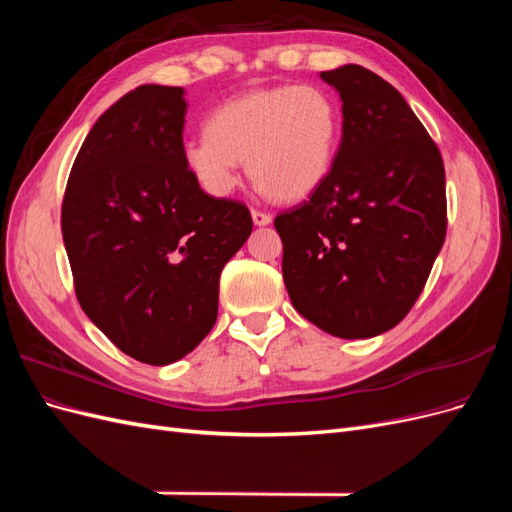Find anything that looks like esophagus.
Instances as JSON below:
<instances>
[{
    "instance_id": "34e87169",
    "label": "esophagus",
    "mask_w": 512,
    "mask_h": 512,
    "mask_svg": "<svg viewBox=\"0 0 512 512\" xmlns=\"http://www.w3.org/2000/svg\"><path fill=\"white\" fill-rule=\"evenodd\" d=\"M252 220L256 226H267V224H271V215L267 211L252 209Z\"/></svg>"
}]
</instances>
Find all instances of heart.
<instances>
[{"label": "heart", "mask_w": 512, "mask_h": 512, "mask_svg": "<svg viewBox=\"0 0 512 512\" xmlns=\"http://www.w3.org/2000/svg\"><path fill=\"white\" fill-rule=\"evenodd\" d=\"M339 141V113L327 91L312 85L256 89L224 102L207 134L181 153L194 179L215 196L239 183V162L275 200H297L329 175Z\"/></svg>", "instance_id": "b5f03b06"}]
</instances>
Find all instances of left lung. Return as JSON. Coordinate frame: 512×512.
<instances>
[{
  "label": "left lung",
  "instance_id": "left-lung-1",
  "mask_svg": "<svg viewBox=\"0 0 512 512\" xmlns=\"http://www.w3.org/2000/svg\"><path fill=\"white\" fill-rule=\"evenodd\" d=\"M342 98V143L303 203L277 213L297 312L344 339L393 329L421 297L446 237L438 145L399 91L348 64L320 74Z\"/></svg>",
  "mask_w": 512,
  "mask_h": 512
}]
</instances>
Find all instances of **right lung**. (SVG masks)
Listing matches in <instances>:
<instances>
[{
	"mask_svg": "<svg viewBox=\"0 0 512 512\" xmlns=\"http://www.w3.org/2000/svg\"><path fill=\"white\" fill-rule=\"evenodd\" d=\"M181 87L141 85L94 123L76 156L61 232L89 320L132 359L168 365L218 320L220 273L252 232L239 200L183 164Z\"/></svg>",
	"mask_w": 512,
	"mask_h": 512,
	"instance_id": "right-lung-1",
	"label": "right lung"
}]
</instances>
